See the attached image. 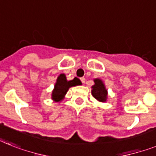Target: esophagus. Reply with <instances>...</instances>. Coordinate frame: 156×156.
Returning a JSON list of instances; mask_svg holds the SVG:
<instances>
[{
    "instance_id": "esophagus-1",
    "label": "esophagus",
    "mask_w": 156,
    "mask_h": 156,
    "mask_svg": "<svg viewBox=\"0 0 156 156\" xmlns=\"http://www.w3.org/2000/svg\"><path fill=\"white\" fill-rule=\"evenodd\" d=\"M80 79H81V82H82V83H85V82H86V78H81Z\"/></svg>"
}]
</instances>
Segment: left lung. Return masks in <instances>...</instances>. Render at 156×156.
I'll return each mask as SVG.
<instances>
[{
  "label": "left lung",
  "instance_id": "left-lung-1",
  "mask_svg": "<svg viewBox=\"0 0 156 156\" xmlns=\"http://www.w3.org/2000/svg\"><path fill=\"white\" fill-rule=\"evenodd\" d=\"M94 82V85L92 86V90H91L92 95L98 101L105 102L108 97V91L105 86V84L99 78H95Z\"/></svg>",
  "mask_w": 156,
  "mask_h": 156
}]
</instances>
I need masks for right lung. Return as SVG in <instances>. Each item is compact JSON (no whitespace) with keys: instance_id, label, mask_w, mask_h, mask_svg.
Segmentation results:
<instances>
[{"instance_id":"obj_1","label":"right lung","mask_w":156,"mask_h":156,"mask_svg":"<svg viewBox=\"0 0 156 156\" xmlns=\"http://www.w3.org/2000/svg\"><path fill=\"white\" fill-rule=\"evenodd\" d=\"M78 85H81V82L78 78H74L73 80L67 81L66 75L61 74L58 77L56 83L55 84V88L51 94V99L56 102L61 101L65 98L66 92L70 87Z\"/></svg>"}]
</instances>
